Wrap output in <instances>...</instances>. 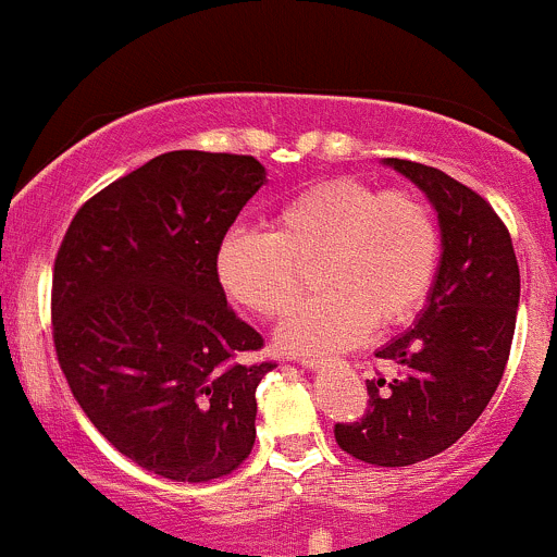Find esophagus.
<instances>
[{"label": "esophagus", "mask_w": 557, "mask_h": 557, "mask_svg": "<svg viewBox=\"0 0 557 557\" xmlns=\"http://www.w3.org/2000/svg\"><path fill=\"white\" fill-rule=\"evenodd\" d=\"M300 366H302V368H311V371H313V368L322 366V360H319V357H302Z\"/></svg>", "instance_id": "1"}]
</instances>
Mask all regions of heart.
I'll return each mask as SVG.
<instances>
[{
	"label": "heart",
	"mask_w": 557,
	"mask_h": 557,
	"mask_svg": "<svg viewBox=\"0 0 557 557\" xmlns=\"http://www.w3.org/2000/svg\"><path fill=\"white\" fill-rule=\"evenodd\" d=\"M438 246L422 197L341 175L284 202L268 233L224 235L216 276L230 300L273 319L295 306L313 268L324 292L281 322L276 341L292 355H327L366 338L373 322H409L431 292Z\"/></svg>",
	"instance_id": "b5f03b06"
}]
</instances>
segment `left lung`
Wrapping results in <instances>:
<instances>
[{"mask_svg":"<svg viewBox=\"0 0 557 557\" xmlns=\"http://www.w3.org/2000/svg\"><path fill=\"white\" fill-rule=\"evenodd\" d=\"M438 213L442 260L417 324L376 351L400 376L368 379L360 422L335 442L371 466H411L453 447L493 398L515 338L520 268L509 230L484 197L428 164L387 159Z\"/></svg>","mask_w":557,"mask_h":557,"instance_id":"obj_1","label":"left lung"}]
</instances>
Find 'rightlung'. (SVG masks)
<instances>
[{
    "label": "right lung",
    "instance_id": "add662e5",
    "mask_svg": "<svg viewBox=\"0 0 557 557\" xmlns=\"http://www.w3.org/2000/svg\"><path fill=\"white\" fill-rule=\"evenodd\" d=\"M265 184L255 157L170 151L86 200L53 262V346L86 417L124 458L211 482L249 458L262 335L235 317L216 251Z\"/></svg>",
    "mask_w": 557,
    "mask_h": 557
}]
</instances>
